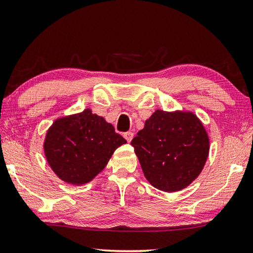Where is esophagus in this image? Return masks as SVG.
I'll return each instance as SVG.
<instances>
[{"label": "esophagus", "instance_id": "esophagus-1", "mask_svg": "<svg viewBox=\"0 0 253 253\" xmlns=\"http://www.w3.org/2000/svg\"><path fill=\"white\" fill-rule=\"evenodd\" d=\"M133 132H126V133H125V139L127 141V143H130L131 141H132V139H133Z\"/></svg>", "mask_w": 253, "mask_h": 253}]
</instances>
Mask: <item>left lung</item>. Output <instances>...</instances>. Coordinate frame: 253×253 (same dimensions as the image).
I'll return each instance as SVG.
<instances>
[{
  "mask_svg": "<svg viewBox=\"0 0 253 253\" xmlns=\"http://www.w3.org/2000/svg\"><path fill=\"white\" fill-rule=\"evenodd\" d=\"M131 145L145 178L155 188L173 193L192 184L209 154V137L196 114L156 110Z\"/></svg>",
  "mask_w": 253,
  "mask_h": 253,
  "instance_id": "obj_1",
  "label": "left lung"
}]
</instances>
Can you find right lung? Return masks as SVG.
<instances>
[{
	"label": "right lung",
	"mask_w": 253,
	"mask_h": 253,
	"mask_svg": "<svg viewBox=\"0 0 253 253\" xmlns=\"http://www.w3.org/2000/svg\"><path fill=\"white\" fill-rule=\"evenodd\" d=\"M126 143L111 123L85 109L56 119L47 130L44 153L61 180L84 185L102 171L114 151Z\"/></svg>",
	"instance_id": "1"
}]
</instances>
